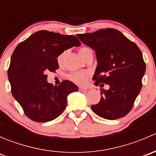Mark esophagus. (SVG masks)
I'll return each instance as SVG.
<instances>
[{"label":"esophagus","mask_w":156,"mask_h":156,"mask_svg":"<svg viewBox=\"0 0 156 156\" xmlns=\"http://www.w3.org/2000/svg\"><path fill=\"white\" fill-rule=\"evenodd\" d=\"M78 89H79L80 91H82V92L87 90V87H78Z\"/></svg>","instance_id":"esophagus-1"}]
</instances>
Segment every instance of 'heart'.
<instances>
[{"instance_id": "obj_1", "label": "heart", "mask_w": 156, "mask_h": 156, "mask_svg": "<svg viewBox=\"0 0 156 156\" xmlns=\"http://www.w3.org/2000/svg\"><path fill=\"white\" fill-rule=\"evenodd\" d=\"M91 50H92L90 48H88V47L83 46L78 49V53H79L81 57L83 59L88 52L91 51ZM65 54L66 52H62L60 54L58 55L57 58H56V61H57L58 65H62L64 61V57H65ZM90 75V74L88 72H71V73L69 74V78L71 81L75 82V84H79V85H82V84H84L87 82Z\"/></svg>"}]
</instances>
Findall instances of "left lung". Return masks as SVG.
Wrapping results in <instances>:
<instances>
[{
  "instance_id": "8db88e82",
  "label": "left lung",
  "mask_w": 156,
  "mask_h": 156,
  "mask_svg": "<svg viewBox=\"0 0 156 156\" xmlns=\"http://www.w3.org/2000/svg\"><path fill=\"white\" fill-rule=\"evenodd\" d=\"M78 38L95 50L98 64L93 81L100 88L102 97L92 105L94 113L115 120L130 112L142 88L146 63L141 50L122 32L107 28L93 33L77 34Z\"/></svg>"
}]
</instances>
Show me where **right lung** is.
Instances as JSON below:
<instances>
[{
  "label": "right lung",
  "mask_w": 156,
  "mask_h": 156,
  "mask_svg": "<svg viewBox=\"0 0 156 156\" xmlns=\"http://www.w3.org/2000/svg\"><path fill=\"white\" fill-rule=\"evenodd\" d=\"M80 45L75 36L41 30L14 50L7 71L11 93L31 120L47 122L55 119L66 107L67 96L78 90L67 80L58 86L49 84L47 72L59 69L58 55Z\"/></svg>",
  "instance_id": "obj_1"
}]
</instances>
